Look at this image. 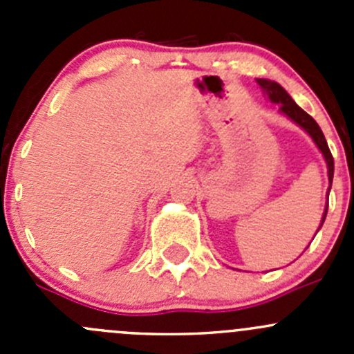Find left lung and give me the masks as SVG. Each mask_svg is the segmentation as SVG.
Returning <instances> with one entry per match:
<instances>
[{"instance_id":"8db88e82","label":"left lung","mask_w":354,"mask_h":354,"mask_svg":"<svg viewBox=\"0 0 354 354\" xmlns=\"http://www.w3.org/2000/svg\"><path fill=\"white\" fill-rule=\"evenodd\" d=\"M257 84L260 85V88H262L263 94L267 95V99H269L270 102H274V104L279 106V111L284 114V116H288L289 120L295 121L299 128H303V130H305L306 133L312 137V140L315 142L317 149L322 152L324 159H326L327 174H329V190H327L326 210H324L322 221H320V226H319V230H320L324 224V221H326V216H327V207H329V192L332 187V178H334V159H332V154L329 151V145H327L326 137H324L322 130H320V127L317 124V121L313 120L308 113H305V111L299 108V106L292 101L291 95H289L288 92L284 91L279 84H277V82L267 80V78H257ZM319 230H317V233H319Z\"/></svg>"}]
</instances>
